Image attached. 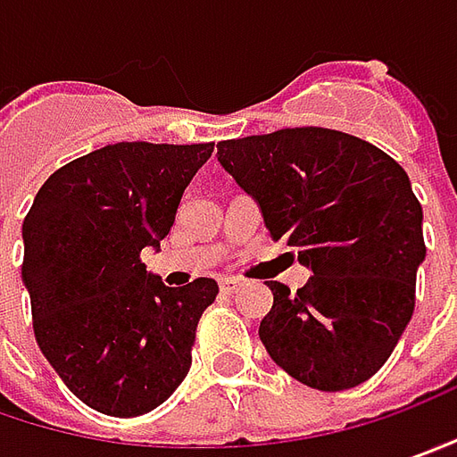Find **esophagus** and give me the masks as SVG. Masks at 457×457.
Listing matches in <instances>:
<instances>
[{
    "label": "esophagus",
    "mask_w": 457,
    "mask_h": 457,
    "mask_svg": "<svg viewBox=\"0 0 457 457\" xmlns=\"http://www.w3.org/2000/svg\"><path fill=\"white\" fill-rule=\"evenodd\" d=\"M240 287H243V281H237V278H222L220 281V288H222V294H237L240 291Z\"/></svg>",
    "instance_id": "1"
}]
</instances>
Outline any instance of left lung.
<instances>
[{"label": "left lung", "instance_id": "obj_1", "mask_svg": "<svg viewBox=\"0 0 457 457\" xmlns=\"http://www.w3.org/2000/svg\"><path fill=\"white\" fill-rule=\"evenodd\" d=\"M217 158L258 202L270 237L312 268L296 294L270 284L273 307L258 329L268 355L320 391L368 381L407 329L427 253L407 170L328 128L222 140Z\"/></svg>", "mask_w": 457, "mask_h": 457}]
</instances>
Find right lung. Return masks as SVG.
Returning a JSON list of instances; mask_svg holds the SVG:
<instances>
[{
	"mask_svg": "<svg viewBox=\"0 0 457 457\" xmlns=\"http://www.w3.org/2000/svg\"><path fill=\"white\" fill-rule=\"evenodd\" d=\"M214 145L117 143L40 187L22 222L35 340L61 381L110 417L161 407L191 366L214 278L170 288L145 270Z\"/></svg>",
	"mask_w": 457,
	"mask_h": 457,
	"instance_id": "obj_1",
	"label": "right lung"
}]
</instances>
